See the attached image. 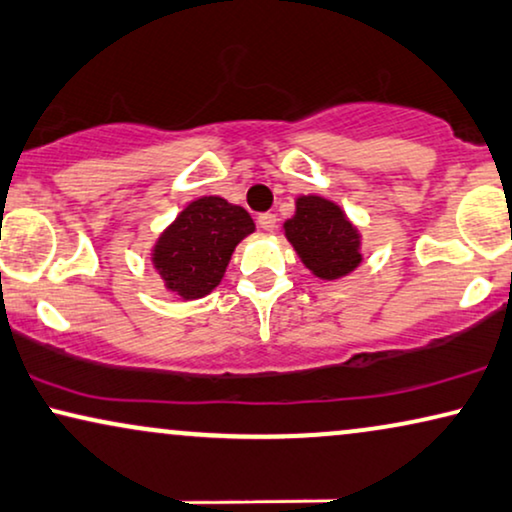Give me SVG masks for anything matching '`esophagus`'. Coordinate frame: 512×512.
I'll return each mask as SVG.
<instances>
[{
  "instance_id": "1",
  "label": "esophagus",
  "mask_w": 512,
  "mask_h": 512,
  "mask_svg": "<svg viewBox=\"0 0 512 512\" xmlns=\"http://www.w3.org/2000/svg\"><path fill=\"white\" fill-rule=\"evenodd\" d=\"M256 223H258V228L265 230V232H275V228H277V216L270 214V211H268V214H258Z\"/></svg>"
}]
</instances>
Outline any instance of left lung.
Masks as SVG:
<instances>
[{
    "instance_id": "obj_1",
    "label": "left lung",
    "mask_w": 512,
    "mask_h": 512,
    "mask_svg": "<svg viewBox=\"0 0 512 512\" xmlns=\"http://www.w3.org/2000/svg\"><path fill=\"white\" fill-rule=\"evenodd\" d=\"M287 240L322 280H338L362 261L360 235L329 199L308 195L296 199V214L284 223Z\"/></svg>"
}]
</instances>
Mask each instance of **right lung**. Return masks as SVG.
Masks as SVG:
<instances>
[{
    "label": "right lung",
    "instance_id": "obj_1",
    "mask_svg": "<svg viewBox=\"0 0 512 512\" xmlns=\"http://www.w3.org/2000/svg\"><path fill=\"white\" fill-rule=\"evenodd\" d=\"M249 232L254 221L242 207L223 197L195 199L159 237L152 263L171 291L202 298L223 280L232 251Z\"/></svg>",
    "mask_w": 512,
    "mask_h": 512
}]
</instances>
